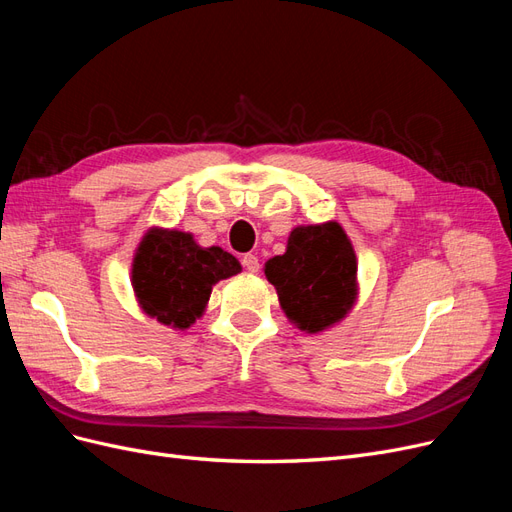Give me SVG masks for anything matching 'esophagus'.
I'll use <instances>...</instances> for the list:
<instances>
[{
    "label": "esophagus",
    "mask_w": 512,
    "mask_h": 512,
    "mask_svg": "<svg viewBox=\"0 0 512 512\" xmlns=\"http://www.w3.org/2000/svg\"><path fill=\"white\" fill-rule=\"evenodd\" d=\"M241 262H243V267H245L247 271H252V273H258V269H260V262H258V256H254V254H245V256L241 258Z\"/></svg>",
    "instance_id": "1"
}]
</instances>
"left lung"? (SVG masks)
I'll return each instance as SVG.
<instances>
[{
  "label": "left lung",
  "instance_id": "obj_1",
  "mask_svg": "<svg viewBox=\"0 0 512 512\" xmlns=\"http://www.w3.org/2000/svg\"><path fill=\"white\" fill-rule=\"evenodd\" d=\"M286 318L305 333L342 322L359 297L356 254L337 222L292 228L286 252L265 262Z\"/></svg>",
  "mask_w": 512,
  "mask_h": 512
}]
</instances>
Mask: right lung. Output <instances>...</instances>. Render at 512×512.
<instances>
[{"mask_svg":"<svg viewBox=\"0 0 512 512\" xmlns=\"http://www.w3.org/2000/svg\"><path fill=\"white\" fill-rule=\"evenodd\" d=\"M241 273L239 260L222 247H200L190 232L147 230L132 258V288L149 318L175 331L190 329L205 314L211 290Z\"/></svg>","mask_w":512,"mask_h":512,"instance_id":"obj_1","label":"right lung"}]
</instances>
